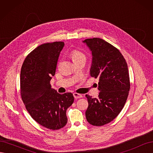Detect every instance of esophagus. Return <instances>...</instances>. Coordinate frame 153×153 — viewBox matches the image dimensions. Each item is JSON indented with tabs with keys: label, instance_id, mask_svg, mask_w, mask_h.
<instances>
[{
	"label": "esophagus",
	"instance_id": "esophagus-1",
	"mask_svg": "<svg viewBox=\"0 0 153 153\" xmlns=\"http://www.w3.org/2000/svg\"><path fill=\"white\" fill-rule=\"evenodd\" d=\"M73 96H74V98H75V99H78V98H82V94L76 93V92H75V93H73Z\"/></svg>",
	"mask_w": 153,
	"mask_h": 153
}]
</instances>
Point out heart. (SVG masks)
Segmentation results:
<instances>
[{
  "label": "heart",
  "mask_w": 153,
  "mask_h": 153,
  "mask_svg": "<svg viewBox=\"0 0 153 153\" xmlns=\"http://www.w3.org/2000/svg\"><path fill=\"white\" fill-rule=\"evenodd\" d=\"M71 55L74 62L78 61L81 59H85L86 58L85 55L84 53L77 50H73L71 53Z\"/></svg>",
  "instance_id": "1"
}]
</instances>
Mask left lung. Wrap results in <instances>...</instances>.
Segmentation results:
<instances>
[{"mask_svg": "<svg viewBox=\"0 0 153 153\" xmlns=\"http://www.w3.org/2000/svg\"><path fill=\"white\" fill-rule=\"evenodd\" d=\"M91 51L90 75L98 78V98L86 94L87 121L93 126L109 123L123 108L130 83L127 63L119 50L105 40L94 38L82 41Z\"/></svg>", "mask_w": 153, "mask_h": 153, "instance_id": "left-lung-1", "label": "left lung"}]
</instances>
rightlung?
Instances as JSON below:
<instances>
[{
    "mask_svg": "<svg viewBox=\"0 0 153 153\" xmlns=\"http://www.w3.org/2000/svg\"><path fill=\"white\" fill-rule=\"evenodd\" d=\"M64 46L60 41L39 46L27 55L20 73L21 96L27 110L34 121L53 130L66 124V110L74 101L71 92L59 94L50 84Z\"/></svg>",
    "mask_w": 153,
    "mask_h": 153,
    "instance_id": "add662e5",
    "label": "right lung"
}]
</instances>
